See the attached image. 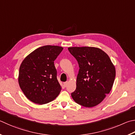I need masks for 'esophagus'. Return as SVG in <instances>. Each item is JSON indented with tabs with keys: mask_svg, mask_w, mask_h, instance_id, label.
Segmentation results:
<instances>
[{
	"mask_svg": "<svg viewBox=\"0 0 135 135\" xmlns=\"http://www.w3.org/2000/svg\"><path fill=\"white\" fill-rule=\"evenodd\" d=\"M67 84H68V81H66L65 83H64V87H67Z\"/></svg>",
	"mask_w": 135,
	"mask_h": 135,
	"instance_id": "obj_1",
	"label": "esophagus"
}]
</instances>
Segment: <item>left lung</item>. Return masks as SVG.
<instances>
[{
    "instance_id": "obj_1",
    "label": "left lung",
    "mask_w": 135,
    "mask_h": 135,
    "mask_svg": "<svg viewBox=\"0 0 135 135\" xmlns=\"http://www.w3.org/2000/svg\"><path fill=\"white\" fill-rule=\"evenodd\" d=\"M68 50L80 68L72 98L85 107L97 106L112 89L116 77L114 65L109 55L99 48L75 46Z\"/></svg>"
}]
</instances>
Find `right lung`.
Wrapping results in <instances>:
<instances>
[{
  "instance_id": "right-lung-1",
  "label": "right lung",
  "mask_w": 135,
  "mask_h": 135,
  "mask_svg": "<svg viewBox=\"0 0 135 135\" xmlns=\"http://www.w3.org/2000/svg\"><path fill=\"white\" fill-rule=\"evenodd\" d=\"M62 50L60 46H41L22 62L18 83L23 94L31 102L46 104L59 95L61 87L57 78L54 61Z\"/></svg>"
}]
</instances>
